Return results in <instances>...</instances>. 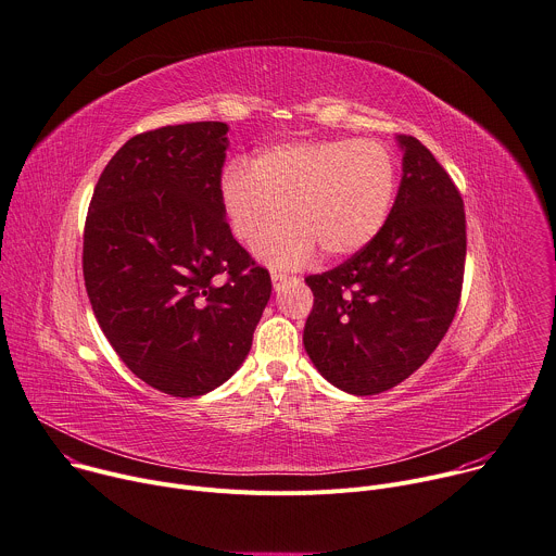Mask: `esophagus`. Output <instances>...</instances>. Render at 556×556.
<instances>
[{
	"instance_id": "obj_1",
	"label": "esophagus",
	"mask_w": 556,
	"mask_h": 556,
	"mask_svg": "<svg viewBox=\"0 0 556 556\" xmlns=\"http://www.w3.org/2000/svg\"><path fill=\"white\" fill-rule=\"evenodd\" d=\"M300 278H295V276H289V274H280V271H274L271 274V282H274V289L276 291H280L287 282H298Z\"/></svg>"
}]
</instances>
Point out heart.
I'll return each instance as SVG.
<instances>
[{"label": "heart", "instance_id": "obj_1", "mask_svg": "<svg viewBox=\"0 0 556 556\" xmlns=\"http://www.w3.org/2000/svg\"><path fill=\"white\" fill-rule=\"evenodd\" d=\"M397 159L374 139H309L261 150L250 167L236 161L220 180V201L238 240L265 233L254 252L271 267L362 252L384 229L397 194Z\"/></svg>", "mask_w": 556, "mask_h": 556}]
</instances>
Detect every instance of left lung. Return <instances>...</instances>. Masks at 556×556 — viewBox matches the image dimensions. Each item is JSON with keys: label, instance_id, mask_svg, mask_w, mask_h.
<instances>
[{"label": "left lung", "instance_id": "8db88e82", "mask_svg": "<svg viewBox=\"0 0 556 556\" xmlns=\"http://www.w3.org/2000/svg\"><path fill=\"white\" fill-rule=\"evenodd\" d=\"M395 141L402 180L384 229L340 267L304 280L314 291L304 351L351 395L389 391L415 374L446 336L462 293L464 201L426 146Z\"/></svg>", "mask_w": 556, "mask_h": 556}]
</instances>
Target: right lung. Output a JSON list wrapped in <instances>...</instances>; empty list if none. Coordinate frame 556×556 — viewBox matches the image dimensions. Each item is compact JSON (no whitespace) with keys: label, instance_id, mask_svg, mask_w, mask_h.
<instances>
[{"label":"right lung","instance_id":"right-lung-1","mask_svg":"<svg viewBox=\"0 0 556 556\" xmlns=\"http://www.w3.org/2000/svg\"><path fill=\"white\" fill-rule=\"evenodd\" d=\"M227 123L132 137L105 165L84 231L92 312L116 355L152 389L199 397L252 349L271 278L225 220Z\"/></svg>","mask_w":556,"mask_h":556}]
</instances>
